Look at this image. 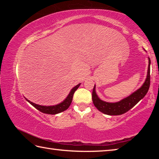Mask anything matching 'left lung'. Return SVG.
<instances>
[{
	"instance_id": "left-lung-1",
	"label": "left lung",
	"mask_w": 159,
	"mask_h": 159,
	"mask_svg": "<svg viewBox=\"0 0 159 159\" xmlns=\"http://www.w3.org/2000/svg\"><path fill=\"white\" fill-rule=\"evenodd\" d=\"M149 60V65H148V70L147 78L142 85L139 89L134 91L126 98H123L121 100L116 102H108L102 100L97 95L95 90V85L94 86L92 94V99L95 107L99 111L103 114L109 116H118L125 114V112L128 111L138 103L144 97L147 95L149 90L150 85V58L148 57Z\"/></svg>"
}]
</instances>
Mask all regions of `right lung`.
<instances>
[{
    "instance_id": "1",
    "label": "right lung",
    "mask_w": 159,
    "mask_h": 159,
    "mask_svg": "<svg viewBox=\"0 0 159 159\" xmlns=\"http://www.w3.org/2000/svg\"><path fill=\"white\" fill-rule=\"evenodd\" d=\"M80 85V83L78 84L77 85L74 87L70 91L69 95H67L66 98H65L64 100H63L60 104H56V105H52V106H43V105H39V104H35L34 102L29 101V99L26 98V100L28 102H29L32 106L34 107L36 109L39 110V111H41L44 114H57L59 113H61L64 111H65L67 109L69 108V106L71 105L72 99H73L74 94L78 88H79V86Z\"/></svg>"
}]
</instances>
